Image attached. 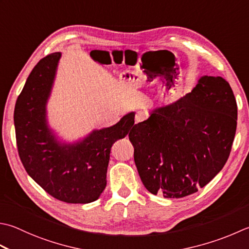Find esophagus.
Segmentation results:
<instances>
[{"label": "esophagus", "instance_id": "obj_1", "mask_svg": "<svg viewBox=\"0 0 249 249\" xmlns=\"http://www.w3.org/2000/svg\"><path fill=\"white\" fill-rule=\"evenodd\" d=\"M147 119V113L142 111H138L137 114H136V123H140V122H142L143 120Z\"/></svg>", "mask_w": 249, "mask_h": 249}]
</instances>
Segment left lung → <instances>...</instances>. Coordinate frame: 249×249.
Returning <instances> with one entry per match:
<instances>
[{
    "label": "left lung",
    "instance_id": "obj_1",
    "mask_svg": "<svg viewBox=\"0 0 249 249\" xmlns=\"http://www.w3.org/2000/svg\"><path fill=\"white\" fill-rule=\"evenodd\" d=\"M236 121L234 94L221 76L203 75L191 92L153 109L128 135L145 189L181 198L205 187L230 155Z\"/></svg>",
    "mask_w": 249,
    "mask_h": 249
}]
</instances>
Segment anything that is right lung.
I'll list each match as a JSON object with an SVG mask.
<instances>
[{
  "label": "right lung",
  "mask_w": 249,
  "mask_h": 249,
  "mask_svg": "<svg viewBox=\"0 0 249 249\" xmlns=\"http://www.w3.org/2000/svg\"><path fill=\"white\" fill-rule=\"evenodd\" d=\"M60 58L57 52L38 61L18 97L14 111L18 152L29 176L48 194L66 203L87 204L104 192L111 147L130 134L135 112L76 140L60 138L47 115Z\"/></svg>",
  "instance_id": "right-lung-1"
}]
</instances>
